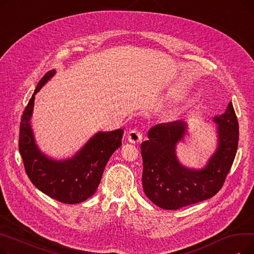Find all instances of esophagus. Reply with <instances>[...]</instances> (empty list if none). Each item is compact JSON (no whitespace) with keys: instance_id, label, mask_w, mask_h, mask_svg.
<instances>
[{"instance_id":"1","label":"esophagus","mask_w":254,"mask_h":254,"mask_svg":"<svg viewBox=\"0 0 254 254\" xmlns=\"http://www.w3.org/2000/svg\"><path fill=\"white\" fill-rule=\"evenodd\" d=\"M127 139L130 143H139L142 140V132L138 129H131L128 131Z\"/></svg>"}]
</instances>
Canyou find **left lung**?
I'll return each mask as SVG.
<instances>
[{
	"label": "left lung",
	"mask_w": 254,
	"mask_h": 254,
	"mask_svg": "<svg viewBox=\"0 0 254 254\" xmlns=\"http://www.w3.org/2000/svg\"><path fill=\"white\" fill-rule=\"evenodd\" d=\"M213 122L217 125L216 149L201 169L185 167L177 156V145L189 132L188 122L159 124L148 130V140L141 144L142 184L153 204L177 210L205 201L222 188L238 149L239 125L232 102Z\"/></svg>",
	"instance_id": "obj_1"
}]
</instances>
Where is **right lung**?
I'll return each mask as SVG.
<instances>
[{"label": "right lung", "mask_w": 254, "mask_h": 254, "mask_svg": "<svg viewBox=\"0 0 254 254\" xmlns=\"http://www.w3.org/2000/svg\"><path fill=\"white\" fill-rule=\"evenodd\" d=\"M53 69L40 80L23 111L19 128V152L26 174L36 188L64 204L81 203L97 191L105 167L122 146L123 128L98 131L73 156L56 159L36 143L31 125L35 96L56 75Z\"/></svg>", "instance_id": "1"}]
</instances>
